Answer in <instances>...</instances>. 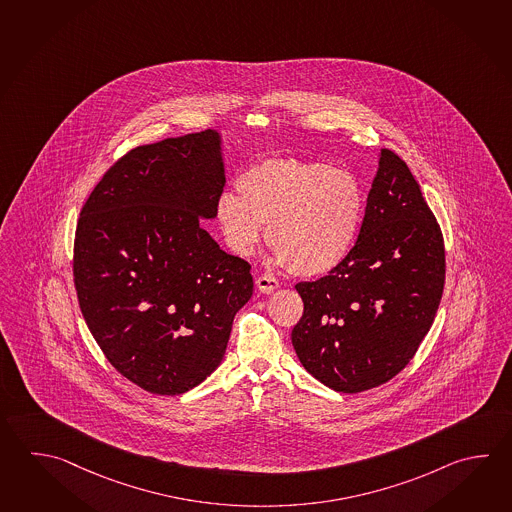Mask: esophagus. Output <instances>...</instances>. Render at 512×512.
Returning <instances> with one entry per match:
<instances>
[{"instance_id":"34e87169","label":"esophagus","mask_w":512,"mask_h":512,"mask_svg":"<svg viewBox=\"0 0 512 512\" xmlns=\"http://www.w3.org/2000/svg\"><path fill=\"white\" fill-rule=\"evenodd\" d=\"M257 288L262 293H273L279 288V281L272 275H261V277H257Z\"/></svg>"}]
</instances>
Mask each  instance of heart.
<instances>
[{
	"label": "heart",
	"mask_w": 512,
	"mask_h": 512,
	"mask_svg": "<svg viewBox=\"0 0 512 512\" xmlns=\"http://www.w3.org/2000/svg\"><path fill=\"white\" fill-rule=\"evenodd\" d=\"M237 195L224 191L217 220L231 250L250 257L268 224L277 259L295 275L332 272L354 248L365 215L361 182L319 160L266 158L244 169Z\"/></svg>",
	"instance_id": "obj_1"
}]
</instances>
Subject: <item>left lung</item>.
I'll list each match as a JSON object with an SVG mask.
<instances>
[{
    "mask_svg": "<svg viewBox=\"0 0 512 512\" xmlns=\"http://www.w3.org/2000/svg\"><path fill=\"white\" fill-rule=\"evenodd\" d=\"M445 286V246L407 164L381 149L354 248L328 275L299 282L292 343L304 368L357 394L397 376L418 352Z\"/></svg>",
    "mask_w": 512,
    "mask_h": 512,
    "instance_id": "1",
    "label": "left lung"
}]
</instances>
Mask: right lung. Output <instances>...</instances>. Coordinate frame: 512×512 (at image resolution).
<instances>
[{"label":"right lung","instance_id":"right-lung-1","mask_svg":"<svg viewBox=\"0 0 512 512\" xmlns=\"http://www.w3.org/2000/svg\"><path fill=\"white\" fill-rule=\"evenodd\" d=\"M226 184L213 129L131 149L105 171L74 237L80 310L107 361L158 396L220 365L251 266L202 226Z\"/></svg>","mask_w":512,"mask_h":512}]
</instances>
